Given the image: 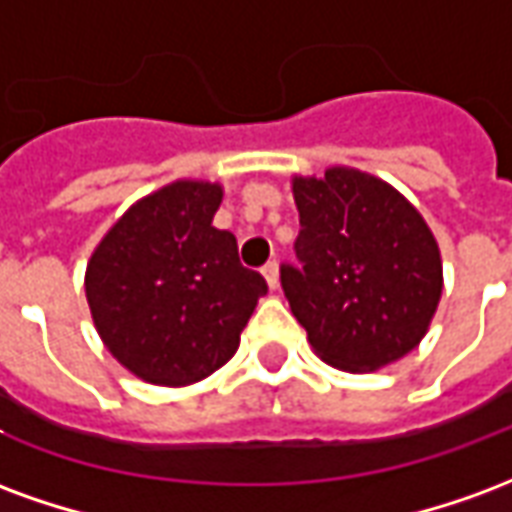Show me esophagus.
<instances>
[{
  "label": "esophagus",
  "mask_w": 512,
  "mask_h": 512,
  "mask_svg": "<svg viewBox=\"0 0 512 512\" xmlns=\"http://www.w3.org/2000/svg\"><path fill=\"white\" fill-rule=\"evenodd\" d=\"M263 277H266L268 288L277 290L279 288V266L277 263H266V266H263Z\"/></svg>",
  "instance_id": "1"
}]
</instances>
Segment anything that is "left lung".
<instances>
[{
	"instance_id": "1",
	"label": "left lung",
	"mask_w": 512,
	"mask_h": 512,
	"mask_svg": "<svg viewBox=\"0 0 512 512\" xmlns=\"http://www.w3.org/2000/svg\"><path fill=\"white\" fill-rule=\"evenodd\" d=\"M299 208V268H282L290 312L312 351L348 373L411 354L439 310L444 271L422 213L386 183L334 164L290 178Z\"/></svg>"
}]
</instances>
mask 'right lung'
I'll list each match as a JSON object with an SVG mask.
<instances>
[{
  "label": "right lung",
  "mask_w": 512,
  "mask_h": 512,
  "mask_svg": "<svg viewBox=\"0 0 512 512\" xmlns=\"http://www.w3.org/2000/svg\"><path fill=\"white\" fill-rule=\"evenodd\" d=\"M222 183L178 178L150 191L98 241L84 271L95 332L128 373L189 386L227 365L266 279L213 227Z\"/></svg>",
  "instance_id": "right-lung-1"
}]
</instances>
